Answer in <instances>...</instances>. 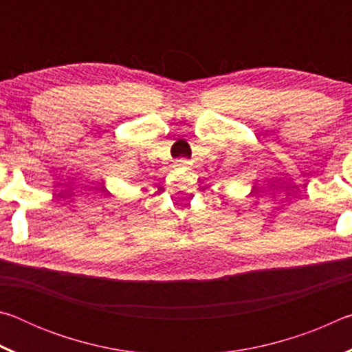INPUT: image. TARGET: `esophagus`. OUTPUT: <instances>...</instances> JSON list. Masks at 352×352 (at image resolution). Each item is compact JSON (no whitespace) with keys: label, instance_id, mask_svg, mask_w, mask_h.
Masks as SVG:
<instances>
[{"label":"esophagus","instance_id":"1","mask_svg":"<svg viewBox=\"0 0 352 352\" xmlns=\"http://www.w3.org/2000/svg\"><path fill=\"white\" fill-rule=\"evenodd\" d=\"M175 166L178 169H189V162L186 158H180V160H177Z\"/></svg>","mask_w":352,"mask_h":352}]
</instances>
